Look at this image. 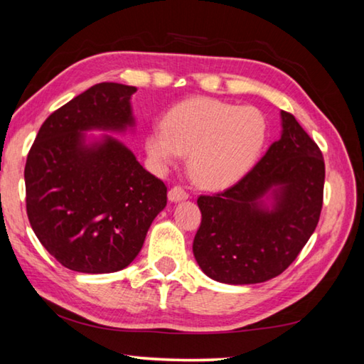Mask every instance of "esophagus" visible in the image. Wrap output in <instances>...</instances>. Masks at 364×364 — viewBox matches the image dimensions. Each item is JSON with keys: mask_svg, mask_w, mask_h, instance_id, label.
<instances>
[{"mask_svg": "<svg viewBox=\"0 0 364 364\" xmlns=\"http://www.w3.org/2000/svg\"><path fill=\"white\" fill-rule=\"evenodd\" d=\"M188 198H189L188 193L184 191V189L180 188V186L171 188L170 191H168V200H170V203H180V200H186Z\"/></svg>", "mask_w": 364, "mask_h": 364, "instance_id": "34e87169", "label": "esophagus"}]
</instances>
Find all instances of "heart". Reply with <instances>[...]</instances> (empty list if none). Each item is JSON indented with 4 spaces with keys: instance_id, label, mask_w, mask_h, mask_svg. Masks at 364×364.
<instances>
[{
    "instance_id": "b5f03b06",
    "label": "heart",
    "mask_w": 364,
    "mask_h": 364,
    "mask_svg": "<svg viewBox=\"0 0 364 364\" xmlns=\"http://www.w3.org/2000/svg\"><path fill=\"white\" fill-rule=\"evenodd\" d=\"M267 131V119L256 107L196 97L173 107L161 128L149 131L144 146L160 170L188 155L193 181L207 191H220L255 166Z\"/></svg>"
}]
</instances>
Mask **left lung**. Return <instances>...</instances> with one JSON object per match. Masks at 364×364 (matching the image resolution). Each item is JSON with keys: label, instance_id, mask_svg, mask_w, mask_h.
I'll list each match as a JSON object with an SVG mask.
<instances>
[{"label": "left lung", "instance_id": "left-lung-1", "mask_svg": "<svg viewBox=\"0 0 364 364\" xmlns=\"http://www.w3.org/2000/svg\"><path fill=\"white\" fill-rule=\"evenodd\" d=\"M282 134L245 178L200 196L193 252L203 272L228 285L262 284L295 261L319 222L326 166L295 117L280 112Z\"/></svg>", "mask_w": 364, "mask_h": 364}]
</instances>
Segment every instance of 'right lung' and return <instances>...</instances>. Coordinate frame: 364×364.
I'll list each match as a JSON object with an SVG mask.
<instances>
[{
    "label": "right lung",
    "mask_w": 364,
    "mask_h": 364,
    "mask_svg": "<svg viewBox=\"0 0 364 364\" xmlns=\"http://www.w3.org/2000/svg\"><path fill=\"white\" fill-rule=\"evenodd\" d=\"M132 85H92L58 108L40 128L24 170L33 233L65 267L109 274L142 250L154 218L166 205V186L123 142L136 126Z\"/></svg>",
    "instance_id": "obj_1"
}]
</instances>
